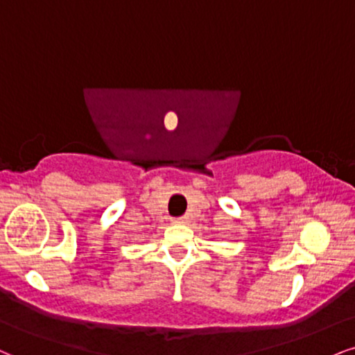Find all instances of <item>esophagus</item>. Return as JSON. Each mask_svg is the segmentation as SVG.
Wrapping results in <instances>:
<instances>
[{
  "instance_id": "34e87169",
  "label": "esophagus",
  "mask_w": 355,
  "mask_h": 355,
  "mask_svg": "<svg viewBox=\"0 0 355 355\" xmlns=\"http://www.w3.org/2000/svg\"><path fill=\"white\" fill-rule=\"evenodd\" d=\"M187 221H189V218H187V216H182V218H173L172 223H175V225H183V223H187Z\"/></svg>"
}]
</instances>
